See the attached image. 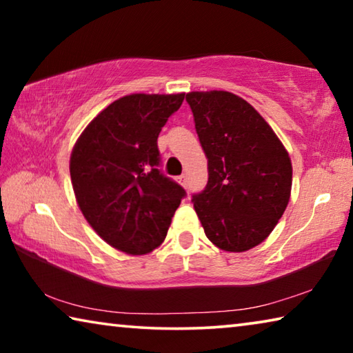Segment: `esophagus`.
<instances>
[{
	"label": "esophagus",
	"mask_w": 353,
	"mask_h": 353,
	"mask_svg": "<svg viewBox=\"0 0 353 353\" xmlns=\"http://www.w3.org/2000/svg\"><path fill=\"white\" fill-rule=\"evenodd\" d=\"M177 182H179V183H181V185H182V187H185V188H187V176H185V174H182V176H179V177H177Z\"/></svg>",
	"instance_id": "esophagus-1"
}]
</instances>
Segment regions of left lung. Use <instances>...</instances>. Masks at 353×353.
<instances>
[{
    "label": "left lung",
    "mask_w": 353,
    "mask_h": 353,
    "mask_svg": "<svg viewBox=\"0 0 353 353\" xmlns=\"http://www.w3.org/2000/svg\"><path fill=\"white\" fill-rule=\"evenodd\" d=\"M187 103L208 160V182L191 199L205 235L227 252L259 246L288 205L290 155L270 124L236 94L191 92Z\"/></svg>",
    "instance_id": "left-lung-1"
}]
</instances>
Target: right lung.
I'll return each mask as SVG.
<instances>
[{
	"instance_id": "1",
	"label": "right lung",
	"mask_w": 353,
	"mask_h": 353,
	"mask_svg": "<svg viewBox=\"0 0 353 353\" xmlns=\"http://www.w3.org/2000/svg\"><path fill=\"white\" fill-rule=\"evenodd\" d=\"M185 93L123 97L77 139L71 183L83 216L118 250L143 255L163 243L185 190L160 170L157 139Z\"/></svg>"
}]
</instances>
